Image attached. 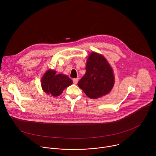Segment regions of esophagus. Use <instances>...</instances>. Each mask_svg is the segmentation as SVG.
Masks as SVG:
<instances>
[{"label": "esophagus", "mask_w": 156, "mask_h": 156, "mask_svg": "<svg viewBox=\"0 0 156 156\" xmlns=\"http://www.w3.org/2000/svg\"><path fill=\"white\" fill-rule=\"evenodd\" d=\"M73 83H74V84H77L78 81V78H76L73 79Z\"/></svg>", "instance_id": "34e87169"}]
</instances>
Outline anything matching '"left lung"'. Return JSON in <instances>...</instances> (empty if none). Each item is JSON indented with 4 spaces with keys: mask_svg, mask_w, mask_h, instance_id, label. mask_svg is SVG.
Wrapping results in <instances>:
<instances>
[{
    "mask_svg": "<svg viewBox=\"0 0 156 156\" xmlns=\"http://www.w3.org/2000/svg\"><path fill=\"white\" fill-rule=\"evenodd\" d=\"M86 70L78 85L87 97L96 99L111 91L114 84V73L102 55L96 52L91 53L87 60Z\"/></svg>",
    "mask_w": 156,
    "mask_h": 156,
    "instance_id": "8db88e82",
    "label": "left lung"
}]
</instances>
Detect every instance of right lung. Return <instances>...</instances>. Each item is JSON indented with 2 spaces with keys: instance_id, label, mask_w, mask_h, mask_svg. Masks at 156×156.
<instances>
[{
  "instance_id": "add662e5",
  "label": "right lung",
  "mask_w": 156,
  "mask_h": 156,
  "mask_svg": "<svg viewBox=\"0 0 156 156\" xmlns=\"http://www.w3.org/2000/svg\"><path fill=\"white\" fill-rule=\"evenodd\" d=\"M73 83L72 80L66 75H56V72L48 70L41 79V86L44 92L54 97L61 94L65 89Z\"/></svg>"
}]
</instances>
